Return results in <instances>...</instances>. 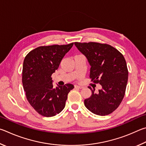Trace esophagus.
<instances>
[{
	"label": "esophagus",
	"instance_id": "1",
	"mask_svg": "<svg viewBox=\"0 0 146 146\" xmlns=\"http://www.w3.org/2000/svg\"><path fill=\"white\" fill-rule=\"evenodd\" d=\"M75 88H82L83 87H82V86H81L75 85Z\"/></svg>",
	"mask_w": 146,
	"mask_h": 146
}]
</instances>
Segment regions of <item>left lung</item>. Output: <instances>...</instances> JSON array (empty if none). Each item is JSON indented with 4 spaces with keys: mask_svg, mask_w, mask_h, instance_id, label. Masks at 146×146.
<instances>
[{
    "mask_svg": "<svg viewBox=\"0 0 146 146\" xmlns=\"http://www.w3.org/2000/svg\"><path fill=\"white\" fill-rule=\"evenodd\" d=\"M74 45L90 64L92 81L102 86L97 93L88 86L92 95L85 99V106L98 115L110 114L121 103L126 88L128 70L123 55L108 44L75 42Z\"/></svg>",
    "mask_w": 146,
    "mask_h": 146,
    "instance_id": "left-lung-1",
    "label": "left lung"
}]
</instances>
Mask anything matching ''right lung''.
I'll return each instance as SVG.
<instances>
[{
    "label": "right lung",
    "instance_id": "add662e5",
    "mask_svg": "<svg viewBox=\"0 0 146 146\" xmlns=\"http://www.w3.org/2000/svg\"><path fill=\"white\" fill-rule=\"evenodd\" d=\"M74 45L41 46L27 54L24 60L22 85L28 102L38 113L53 117L65 106L72 84L53 87L52 76Z\"/></svg>",
    "mask_w": 146,
    "mask_h": 146
}]
</instances>
